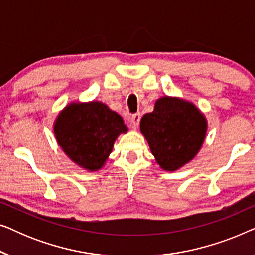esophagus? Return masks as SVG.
I'll use <instances>...</instances> for the list:
<instances>
[{"mask_svg": "<svg viewBox=\"0 0 255 255\" xmlns=\"http://www.w3.org/2000/svg\"><path fill=\"white\" fill-rule=\"evenodd\" d=\"M140 118H141L140 113L133 114V115H132V116H131L130 122H131V125H132V127H133L134 128H137L138 125H139V122H140Z\"/></svg>", "mask_w": 255, "mask_h": 255, "instance_id": "34e87169", "label": "esophagus"}]
</instances>
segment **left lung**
<instances>
[{
  "label": "left lung",
  "mask_w": 255,
  "mask_h": 255,
  "mask_svg": "<svg viewBox=\"0 0 255 255\" xmlns=\"http://www.w3.org/2000/svg\"><path fill=\"white\" fill-rule=\"evenodd\" d=\"M140 131L156 162L172 172L193 160L200 151L207 133V120L193 103L165 96L156 101L152 113L142 116Z\"/></svg>",
  "instance_id": "obj_1"
}]
</instances>
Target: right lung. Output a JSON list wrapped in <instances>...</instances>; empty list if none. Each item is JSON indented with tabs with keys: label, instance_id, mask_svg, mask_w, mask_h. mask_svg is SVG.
Listing matches in <instances>:
<instances>
[{
	"label": "right lung",
	"instance_id": "1",
	"mask_svg": "<svg viewBox=\"0 0 255 255\" xmlns=\"http://www.w3.org/2000/svg\"><path fill=\"white\" fill-rule=\"evenodd\" d=\"M128 132L123 118L104 103H72L58 115L54 134L64 152L82 168L104 165L121 133Z\"/></svg>",
	"mask_w": 255,
	"mask_h": 255
}]
</instances>
